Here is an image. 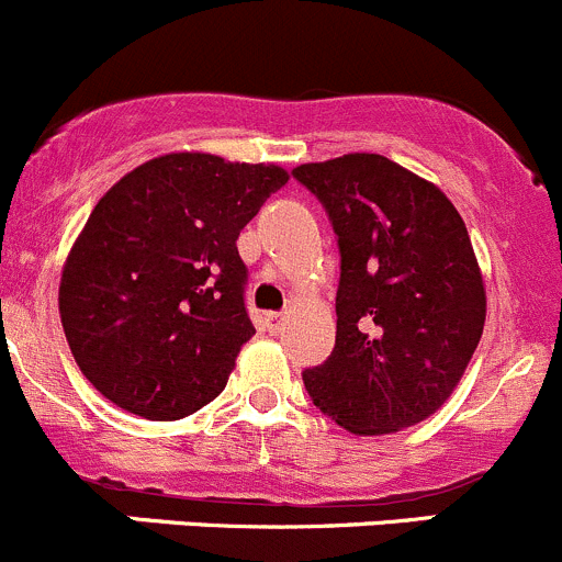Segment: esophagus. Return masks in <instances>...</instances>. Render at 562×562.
<instances>
[{"label": "esophagus", "instance_id": "34e87169", "mask_svg": "<svg viewBox=\"0 0 562 562\" xmlns=\"http://www.w3.org/2000/svg\"><path fill=\"white\" fill-rule=\"evenodd\" d=\"M283 319H286V316H283V314H268V330L270 333H281Z\"/></svg>", "mask_w": 562, "mask_h": 562}]
</instances>
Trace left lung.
<instances>
[{"mask_svg":"<svg viewBox=\"0 0 562 562\" xmlns=\"http://www.w3.org/2000/svg\"><path fill=\"white\" fill-rule=\"evenodd\" d=\"M292 175L327 210L341 254L336 347L303 371L311 402L352 435L420 424L459 385L486 322L462 215L385 155L349 153Z\"/></svg>","mask_w":562,"mask_h":562,"instance_id":"obj_1","label":"left lung"}]
</instances>
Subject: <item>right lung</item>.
I'll return each mask as SVG.
<instances>
[{
	"mask_svg": "<svg viewBox=\"0 0 562 562\" xmlns=\"http://www.w3.org/2000/svg\"><path fill=\"white\" fill-rule=\"evenodd\" d=\"M286 180L276 164L169 153L103 193L59 281L65 338L94 391L149 420L224 391L257 333L237 237Z\"/></svg>",
	"mask_w": 562,
	"mask_h": 562,
	"instance_id": "right-lung-1",
	"label": "right lung"
}]
</instances>
